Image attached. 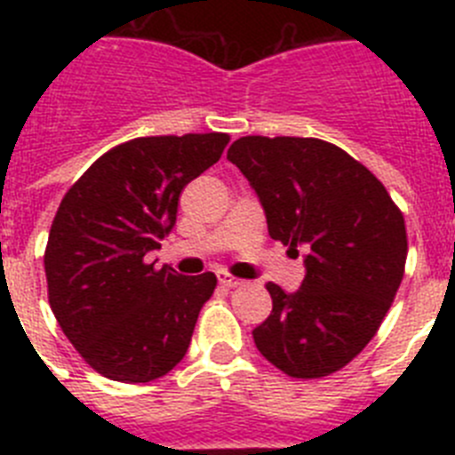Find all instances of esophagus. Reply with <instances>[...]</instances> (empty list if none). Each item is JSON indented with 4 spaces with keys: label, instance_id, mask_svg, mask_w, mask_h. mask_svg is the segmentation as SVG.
<instances>
[{
    "label": "esophagus",
    "instance_id": "esophagus-1",
    "mask_svg": "<svg viewBox=\"0 0 455 455\" xmlns=\"http://www.w3.org/2000/svg\"><path fill=\"white\" fill-rule=\"evenodd\" d=\"M219 283L223 284V287H228V289H235V287H239V284H241V280H239V277L230 275V273L219 271Z\"/></svg>",
    "mask_w": 455,
    "mask_h": 455
}]
</instances>
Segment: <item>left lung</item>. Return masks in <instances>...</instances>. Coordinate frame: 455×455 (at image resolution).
Instances as JSON below:
<instances>
[{
    "instance_id": "obj_1",
    "label": "left lung",
    "mask_w": 455,
    "mask_h": 455,
    "mask_svg": "<svg viewBox=\"0 0 455 455\" xmlns=\"http://www.w3.org/2000/svg\"><path fill=\"white\" fill-rule=\"evenodd\" d=\"M267 214L271 239L305 248V277L287 293L268 283L273 312L255 347L291 378H323L367 347L403 280L401 209L369 168L321 139L243 136L228 150Z\"/></svg>"
}]
</instances>
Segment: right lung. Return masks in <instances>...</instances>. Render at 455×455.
Masks as SVG:
<instances>
[{
    "label": "right lung",
    "mask_w": 455,
    "mask_h": 455,
    "mask_svg": "<svg viewBox=\"0 0 455 455\" xmlns=\"http://www.w3.org/2000/svg\"><path fill=\"white\" fill-rule=\"evenodd\" d=\"M230 136H140L104 152L68 188L45 248L50 307L104 378L150 383L187 355L214 273L178 275L146 255L178 220L180 193Z\"/></svg>",
    "instance_id": "right-lung-1"
}]
</instances>
